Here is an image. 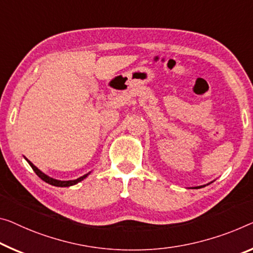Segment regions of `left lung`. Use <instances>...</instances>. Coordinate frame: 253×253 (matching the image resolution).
Returning <instances> with one entry per match:
<instances>
[{"mask_svg":"<svg viewBox=\"0 0 253 253\" xmlns=\"http://www.w3.org/2000/svg\"><path fill=\"white\" fill-rule=\"evenodd\" d=\"M199 188H201V186H199ZM199 188H196V189H199Z\"/></svg>","mask_w":253,"mask_h":253,"instance_id":"left-lung-1","label":"left lung"}]
</instances>
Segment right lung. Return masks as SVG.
I'll return each mask as SVG.
<instances>
[{"label": "right lung", "mask_w": 253, "mask_h": 253, "mask_svg": "<svg viewBox=\"0 0 253 253\" xmlns=\"http://www.w3.org/2000/svg\"><path fill=\"white\" fill-rule=\"evenodd\" d=\"M27 162L29 163V165L32 166V169H34V172L36 173L37 175L40 176L42 181H45L46 183L52 184V185H54V186H61V188H63V186H71V185H75V184H77V183H79L80 181H83L84 178H86V177H87V175L89 174V173H88V174H86V175L81 176V177L77 178V180H73V181H60V180H55V178H52V177H49V176L46 175V174L42 173V170L38 169L37 167L35 166L32 162H29L28 159H27Z\"/></svg>", "instance_id": "obj_1"}]
</instances>
